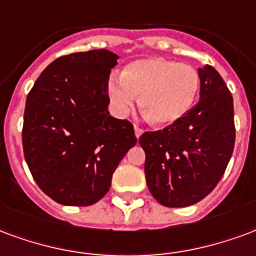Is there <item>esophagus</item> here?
<instances>
[{"mask_svg":"<svg viewBox=\"0 0 256 256\" xmlns=\"http://www.w3.org/2000/svg\"><path fill=\"white\" fill-rule=\"evenodd\" d=\"M142 134H143V130H142V128H139L138 126H135V136H136V138H140Z\"/></svg>","mask_w":256,"mask_h":256,"instance_id":"34e87169","label":"esophagus"}]
</instances>
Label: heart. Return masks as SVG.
<instances>
[{
    "instance_id": "b5f03b06",
    "label": "heart",
    "mask_w": 256,
    "mask_h": 256,
    "mask_svg": "<svg viewBox=\"0 0 256 256\" xmlns=\"http://www.w3.org/2000/svg\"><path fill=\"white\" fill-rule=\"evenodd\" d=\"M200 78L192 65L162 57L132 61L122 69L120 79H110L108 95L118 116H126L138 104L151 122L160 128L177 124L196 102Z\"/></svg>"
}]
</instances>
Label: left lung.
I'll use <instances>...</instances> for the list:
<instances>
[{
	"mask_svg": "<svg viewBox=\"0 0 256 256\" xmlns=\"http://www.w3.org/2000/svg\"><path fill=\"white\" fill-rule=\"evenodd\" d=\"M199 102L182 120L139 138L151 195L166 207L206 198L224 176L234 147L233 98L216 69L204 65Z\"/></svg>",
	"mask_w": 256,
	"mask_h": 256,
	"instance_id": "8db88e82",
	"label": "left lung"
}]
</instances>
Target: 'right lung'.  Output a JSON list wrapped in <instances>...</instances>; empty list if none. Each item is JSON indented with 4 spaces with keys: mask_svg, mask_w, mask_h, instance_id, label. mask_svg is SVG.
I'll use <instances>...</instances> for the list:
<instances>
[{
    "mask_svg": "<svg viewBox=\"0 0 256 256\" xmlns=\"http://www.w3.org/2000/svg\"><path fill=\"white\" fill-rule=\"evenodd\" d=\"M118 56L106 49L60 57L27 95L24 158L39 188L60 204L91 206L135 146L134 126L112 117L108 83Z\"/></svg>",
    "mask_w": 256,
    "mask_h": 256,
    "instance_id": "add662e5",
    "label": "right lung"
}]
</instances>
